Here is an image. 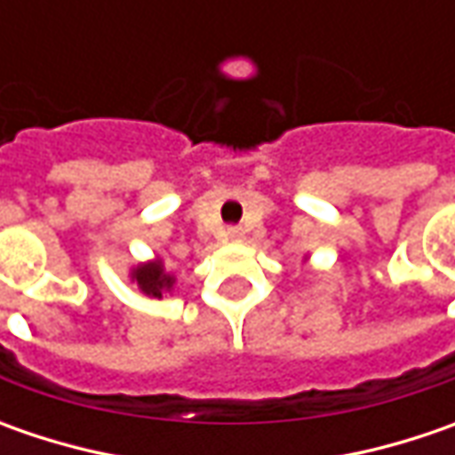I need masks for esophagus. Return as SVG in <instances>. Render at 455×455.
<instances>
[{"label": "esophagus", "instance_id": "1", "mask_svg": "<svg viewBox=\"0 0 455 455\" xmlns=\"http://www.w3.org/2000/svg\"><path fill=\"white\" fill-rule=\"evenodd\" d=\"M228 235L233 237V240H237V237L243 235V233H240V228H228Z\"/></svg>", "mask_w": 455, "mask_h": 455}]
</instances>
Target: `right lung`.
I'll list each match as a JSON object with an SVG mask.
<instances>
[{
  "label": "right lung",
  "instance_id": "1",
  "mask_svg": "<svg viewBox=\"0 0 455 455\" xmlns=\"http://www.w3.org/2000/svg\"><path fill=\"white\" fill-rule=\"evenodd\" d=\"M133 278H136V283L141 286V291H144L147 296H156V299L162 296V291L172 286V278L164 275V271H162V266H159V263L136 268V271H133Z\"/></svg>",
  "mask_w": 455,
  "mask_h": 455
}]
</instances>
